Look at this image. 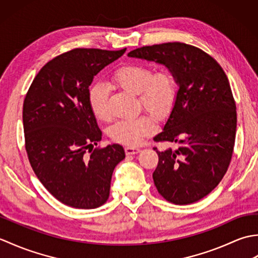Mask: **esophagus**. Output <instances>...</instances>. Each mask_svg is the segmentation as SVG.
<instances>
[{"label": "esophagus", "instance_id": "esophagus-1", "mask_svg": "<svg viewBox=\"0 0 258 258\" xmlns=\"http://www.w3.org/2000/svg\"><path fill=\"white\" fill-rule=\"evenodd\" d=\"M140 152V149H138V147H133V146H126L125 147V153L126 155H133V154H136V153Z\"/></svg>", "mask_w": 258, "mask_h": 258}]
</instances>
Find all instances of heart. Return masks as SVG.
Returning <instances> with one entry per match:
<instances>
[{"label":"heart","instance_id":"obj_1","mask_svg":"<svg viewBox=\"0 0 258 258\" xmlns=\"http://www.w3.org/2000/svg\"><path fill=\"white\" fill-rule=\"evenodd\" d=\"M112 79L114 83L123 90L138 94L141 105L157 117L165 116L176 100L177 80L172 71L167 69L153 72L147 65L131 63L115 71ZM108 96V89L102 83L95 84L90 90V106L95 117L101 120L111 118ZM155 130L154 116L146 114L135 119L115 123L109 134L117 143L135 146L140 144L145 136L154 133Z\"/></svg>","mask_w":258,"mask_h":258}]
</instances>
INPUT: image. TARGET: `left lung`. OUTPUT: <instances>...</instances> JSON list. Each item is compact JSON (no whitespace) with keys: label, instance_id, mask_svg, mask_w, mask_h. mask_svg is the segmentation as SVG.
Wrapping results in <instances>:
<instances>
[{"label":"left lung","instance_id":"obj_1","mask_svg":"<svg viewBox=\"0 0 258 258\" xmlns=\"http://www.w3.org/2000/svg\"><path fill=\"white\" fill-rule=\"evenodd\" d=\"M127 55L165 65L177 80L171 115L154 138L178 144L163 152L154 147L158 193L176 205L202 200L220 184L233 155L236 104L225 72L201 48L179 42L139 47Z\"/></svg>","mask_w":258,"mask_h":258}]
</instances>
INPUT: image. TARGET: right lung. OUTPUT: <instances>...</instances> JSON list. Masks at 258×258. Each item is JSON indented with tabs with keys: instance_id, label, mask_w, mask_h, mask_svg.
Masks as SVG:
<instances>
[{
	"instance_id": "1",
	"label": "right lung",
	"mask_w": 258,
	"mask_h": 258,
	"mask_svg": "<svg viewBox=\"0 0 258 258\" xmlns=\"http://www.w3.org/2000/svg\"><path fill=\"white\" fill-rule=\"evenodd\" d=\"M74 48L54 57L33 80L23 103L25 150L37 178L63 204L91 210L106 203L119 144L102 140L89 102L94 76L125 53Z\"/></svg>"
}]
</instances>
